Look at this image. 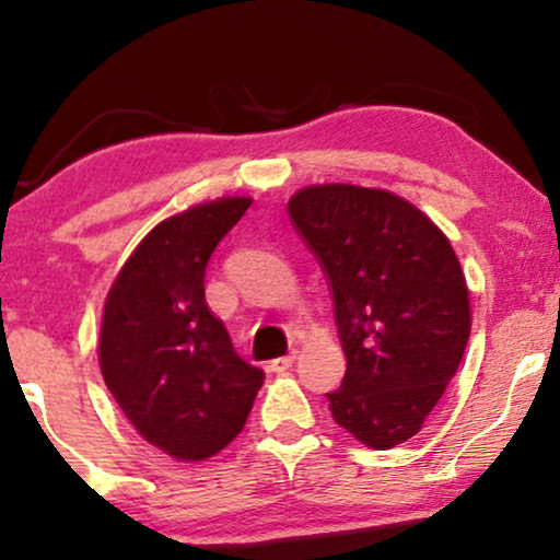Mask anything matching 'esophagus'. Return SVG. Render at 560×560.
Masks as SVG:
<instances>
[{
    "label": "esophagus",
    "instance_id": "34e87169",
    "mask_svg": "<svg viewBox=\"0 0 560 560\" xmlns=\"http://www.w3.org/2000/svg\"><path fill=\"white\" fill-rule=\"evenodd\" d=\"M293 362H295V351H293V354H288V357L272 359L270 372H285V370H290V366H293Z\"/></svg>",
    "mask_w": 560,
    "mask_h": 560
}]
</instances>
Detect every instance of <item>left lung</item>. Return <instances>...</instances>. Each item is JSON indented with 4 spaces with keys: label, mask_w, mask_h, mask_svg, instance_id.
Instances as JSON below:
<instances>
[{
    "label": "left lung",
    "mask_w": 560,
    "mask_h": 560,
    "mask_svg": "<svg viewBox=\"0 0 560 560\" xmlns=\"http://www.w3.org/2000/svg\"><path fill=\"white\" fill-rule=\"evenodd\" d=\"M334 298L347 374L336 423L387 451L423 428L462 364L469 290L446 234L405 198L328 183L288 201Z\"/></svg>",
    "instance_id": "left-lung-1"
}]
</instances>
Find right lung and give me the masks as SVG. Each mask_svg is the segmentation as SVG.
<instances>
[{"mask_svg":"<svg viewBox=\"0 0 560 560\" xmlns=\"http://www.w3.org/2000/svg\"><path fill=\"white\" fill-rule=\"evenodd\" d=\"M252 198L194 206L152 229L114 280L98 364L137 433L180 462H203L247 423L265 372L236 354L206 305L203 275Z\"/></svg>","mask_w":560,"mask_h":560,"instance_id":"1","label":"right lung"}]
</instances>
